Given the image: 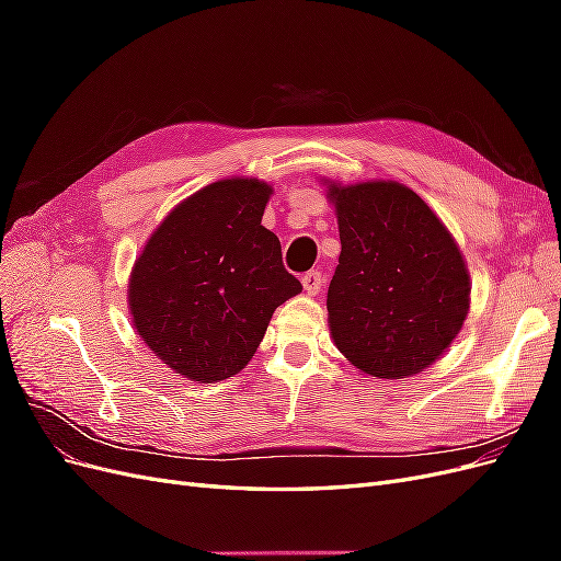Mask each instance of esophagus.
Masks as SVG:
<instances>
[{
  "label": "esophagus",
  "instance_id": "obj_1",
  "mask_svg": "<svg viewBox=\"0 0 561 561\" xmlns=\"http://www.w3.org/2000/svg\"><path fill=\"white\" fill-rule=\"evenodd\" d=\"M301 285H304V290H307V295H318L320 287H322L320 271H309V274H304Z\"/></svg>",
  "mask_w": 561,
  "mask_h": 561
}]
</instances>
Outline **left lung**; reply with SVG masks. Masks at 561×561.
Segmentation results:
<instances>
[{"label": "left lung", "mask_w": 561, "mask_h": 561, "mask_svg": "<svg viewBox=\"0 0 561 561\" xmlns=\"http://www.w3.org/2000/svg\"><path fill=\"white\" fill-rule=\"evenodd\" d=\"M320 182L342 241L328 290L332 342L367 377H414L451 346L468 318L461 248L410 186Z\"/></svg>", "instance_id": "left-lung-1"}]
</instances>
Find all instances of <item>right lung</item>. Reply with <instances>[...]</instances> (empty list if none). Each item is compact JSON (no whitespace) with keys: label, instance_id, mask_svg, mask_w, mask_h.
<instances>
[{"label":"right lung","instance_id":"right-lung-1","mask_svg":"<svg viewBox=\"0 0 561 561\" xmlns=\"http://www.w3.org/2000/svg\"><path fill=\"white\" fill-rule=\"evenodd\" d=\"M274 186L227 178L163 217L128 278L133 328L175 375L213 383L250 363L268 320L301 293L262 227Z\"/></svg>","mask_w":561,"mask_h":561}]
</instances>
